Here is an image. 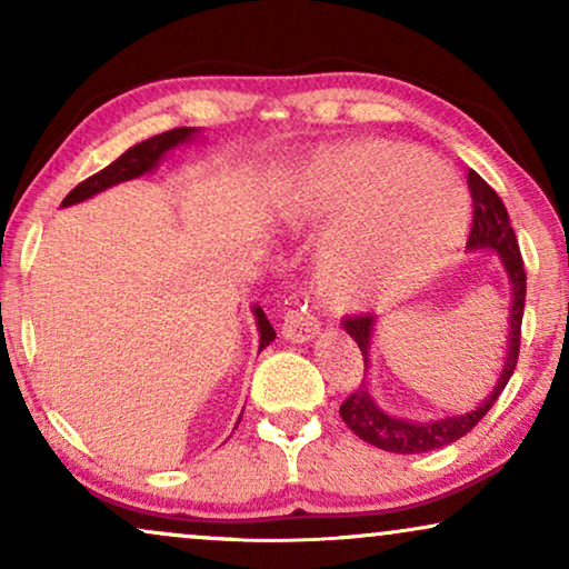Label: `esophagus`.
I'll return each mask as SVG.
<instances>
[{"label": "esophagus", "instance_id": "1", "mask_svg": "<svg viewBox=\"0 0 569 569\" xmlns=\"http://www.w3.org/2000/svg\"><path fill=\"white\" fill-rule=\"evenodd\" d=\"M318 331H321V321H318L313 313H308L306 308L290 310L282 321V337L290 341H300V345L302 341L313 339Z\"/></svg>", "mask_w": 569, "mask_h": 569}]
</instances>
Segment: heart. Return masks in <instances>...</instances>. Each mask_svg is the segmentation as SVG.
<instances>
[{"label": "heart", "mask_w": 569, "mask_h": 569, "mask_svg": "<svg viewBox=\"0 0 569 569\" xmlns=\"http://www.w3.org/2000/svg\"><path fill=\"white\" fill-rule=\"evenodd\" d=\"M295 224L337 222L318 263L329 306L360 308L430 279L461 243L469 193L415 147L357 139L313 154L284 189Z\"/></svg>", "instance_id": "heart-1"}]
</instances>
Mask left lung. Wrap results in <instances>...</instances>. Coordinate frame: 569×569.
Wrapping results in <instances>:
<instances>
[{
	"label": "left lung",
	"instance_id": "obj_1",
	"mask_svg": "<svg viewBox=\"0 0 569 569\" xmlns=\"http://www.w3.org/2000/svg\"><path fill=\"white\" fill-rule=\"evenodd\" d=\"M469 191L473 201V222L469 232V251H495L500 256L505 274H508L512 300H510V326H508V355H505V365L497 386L489 391V396L479 407H473L466 415L453 417H440L430 419V422H409V419L391 417L383 411L372 399L368 391V383H362L352 396H347V401L339 407V415L345 419L349 430L357 438H362L370 446L383 448L388 453H427V450L446 448L458 438H463L466 432H471L479 425V419L495 407V401L500 399L502 388L508 386L518 365L520 352V323H523V308H526V269L523 259H520V248L516 230L510 228L508 209H505L502 199L497 197L492 186L481 178L477 170H469ZM345 329L349 337L360 347L365 370L370 365V341L376 333V316H355L345 318Z\"/></svg>",
	"mask_w": 569,
	"mask_h": 569
}]
</instances>
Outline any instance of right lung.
<instances>
[{"instance_id": "1", "label": "right lung", "mask_w": 569, "mask_h": 569, "mask_svg": "<svg viewBox=\"0 0 569 569\" xmlns=\"http://www.w3.org/2000/svg\"><path fill=\"white\" fill-rule=\"evenodd\" d=\"M193 134H197V129L193 127H178V129L162 131L158 137L144 139V142H139L134 147H129L119 160H113L111 166H106L100 173L90 176L88 181L74 186V189L64 197V201H61V207L80 204V201L96 197V193L111 189L116 183L131 181V178L150 173V170L158 168V162L166 158L170 150H176L178 144L189 142V139H193ZM253 316H256V326H259V352H261L263 347H269L271 341H274L277 333L271 329L267 313H263L259 306H253Z\"/></svg>"}]
</instances>
